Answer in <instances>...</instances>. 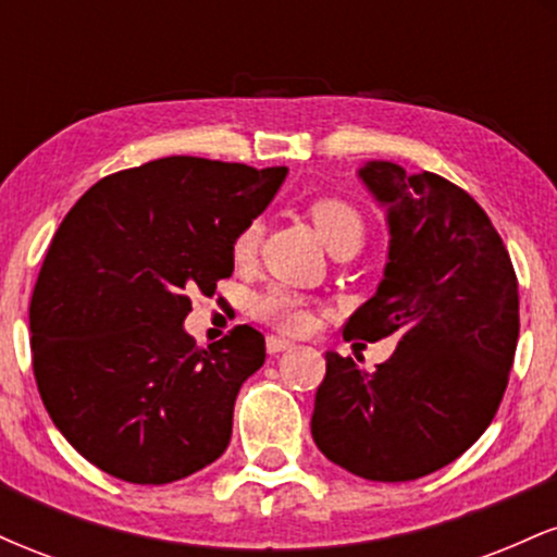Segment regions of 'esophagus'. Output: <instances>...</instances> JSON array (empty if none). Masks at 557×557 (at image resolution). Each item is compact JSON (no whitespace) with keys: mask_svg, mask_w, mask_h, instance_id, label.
<instances>
[{"mask_svg":"<svg viewBox=\"0 0 557 557\" xmlns=\"http://www.w3.org/2000/svg\"><path fill=\"white\" fill-rule=\"evenodd\" d=\"M290 348H293V343L285 341V337H277V335L267 337V350H270L272 356L283 354V350H290Z\"/></svg>","mask_w":557,"mask_h":557,"instance_id":"esophagus-1","label":"esophagus"}]
</instances>
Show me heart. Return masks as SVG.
<instances>
[{"instance_id": "obj_1", "label": "heart", "mask_w": 557, "mask_h": 557, "mask_svg": "<svg viewBox=\"0 0 557 557\" xmlns=\"http://www.w3.org/2000/svg\"><path fill=\"white\" fill-rule=\"evenodd\" d=\"M309 216L314 222L319 238L324 240V246L330 251L345 246V243H356L361 246L363 243V216L354 203L343 201V198L324 196L317 198L309 207ZM261 238V225L257 220H251L248 225L238 230V235L233 238V246H230V253H233L235 264H248L253 259L259 248ZM253 314H257L261 322L272 324V327L283 332H304L311 327V300L304 296V293L290 290L285 285H274L270 290H264L261 296L253 300Z\"/></svg>"}]
</instances>
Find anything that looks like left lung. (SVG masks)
Segmentation results:
<instances>
[{
	"mask_svg": "<svg viewBox=\"0 0 557 557\" xmlns=\"http://www.w3.org/2000/svg\"><path fill=\"white\" fill-rule=\"evenodd\" d=\"M359 177L387 209L389 251L343 335H395L398 348L374 372L330 350L311 434L350 474L411 482L463 456L495 419L519 341V280L463 188L393 162H367Z\"/></svg>",
	"mask_w": 557,
	"mask_h": 557,
	"instance_id": "1",
	"label": "left lung"
}]
</instances>
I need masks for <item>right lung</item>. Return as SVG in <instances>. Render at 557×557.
I'll return each instance as SVG.
<instances>
[{
	"label": "right lung",
	"instance_id": "add662e5",
	"mask_svg": "<svg viewBox=\"0 0 557 557\" xmlns=\"http://www.w3.org/2000/svg\"><path fill=\"white\" fill-rule=\"evenodd\" d=\"M285 175L164 157L101 177L62 220L30 298V348L44 406L86 461L168 484L225 453L264 335L238 324L196 348L188 293L214 296L233 274V238Z\"/></svg>",
	"mask_w": 557,
	"mask_h": 557
}]
</instances>
